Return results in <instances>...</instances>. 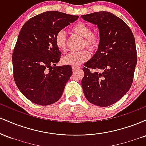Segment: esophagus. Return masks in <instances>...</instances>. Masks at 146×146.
Returning a JSON list of instances; mask_svg holds the SVG:
<instances>
[{
  "mask_svg": "<svg viewBox=\"0 0 146 146\" xmlns=\"http://www.w3.org/2000/svg\"><path fill=\"white\" fill-rule=\"evenodd\" d=\"M72 69H73V71H75V70L79 69V67L78 66H73V67H72Z\"/></svg>",
  "mask_w": 146,
  "mask_h": 146,
  "instance_id": "esophagus-1",
  "label": "esophagus"
}]
</instances>
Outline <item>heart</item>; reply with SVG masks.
Here are the masks:
<instances>
[{
    "mask_svg": "<svg viewBox=\"0 0 146 146\" xmlns=\"http://www.w3.org/2000/svg\"><path fill=\"white\" fill-rule=\"evenodd\" d=\"M71 31L79 36L83 37V47L86 46L91 51L96 50L100 44V37L98 33L92 32L89 25L84 23H77L71 27ZM66 33L60 31L55 37V43L57 48L63 52L66 49ZM90 58V53L87 50L79 52H71L63 57L62 62L64 64L72 66H78L86 62Z\"/></svg>",
    "mask_w": 146,
    "mask_h": 146,
    "instance_id": "obj_1",
    "label": "heart"
}]
</instances>
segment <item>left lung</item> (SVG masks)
Wrapping results in <instances>:
<instances>
[{
	"label": "left lung",
	"mask_w": 146,
	"mask_h": 146,
	"mask_svg": "<svg viewBox=\"0 0 146 146\" xmlns=\"http://www.w3.org/2000/svg\"><path fill=\"white\" fill-rule=\"evenodd\" d=\"M81 17L98 25L100 36L98 51L83 68V92L93 104L109 106L132 86L137 62L135 37L126 23L112 13L98 11Z\"/></svg>",
	"instance_id": "8db88e82"
}]
</instances>
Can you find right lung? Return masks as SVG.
<instances>
[{
  "label": "right lung",
  "instance_id": "1",
  "mask_svg": "<svg viewBox=\"0 0 146 146\" xmlns=\"http://www.w3.org/2000/svg\"><path fill=\"white\" fill-rule=\"evenodd\" d=\"M78 18L46 11L30 18L22 27L12 54L14 78L20 91L33 103L50 105L61 98L72 68L56 66L61 52L55 37Z\"/></svg>",
  "mask_w": 146,
  "mask_h": 146
}]
</instances>
